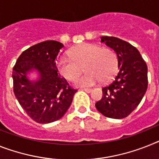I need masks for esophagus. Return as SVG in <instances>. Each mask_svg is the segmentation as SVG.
Returning a JSON list of instances; mask_svg holds the SVG:
<instances>
[{"label": "esophagus", "instance_id": "esophagus-1", "mask_svg": "<svg viewBox=\"0 0 159 159\" xmlns=\"http://www.w3.org/2000/svg\"><path fill=\"white\" fill-rule=\"evenodd\" d=\"M83 90H85L86 92H87V93H90V92L92 91V89H90V88H86V89H83Z\"/></svg>", "mask_w": 159, "mask_h": 159}]
</instances>
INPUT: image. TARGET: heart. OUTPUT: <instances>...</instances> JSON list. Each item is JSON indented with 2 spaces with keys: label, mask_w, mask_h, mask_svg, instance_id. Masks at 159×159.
<instances>
[{
  "label": "heart",
  "mask_w": 159,
  "mask_h": 159,
  "mask_svg": "<svg viewBox=\"0 0 159 159\" xmlns=\"http://www.w3.org/2000/svg\"><path fill=\"white\" fill-rule=\"evenodd\" d=\"M70 58H61L57 68L64 78L75 81L85 68L86 73L76 82L77 86H92L101 82L107 83L112 79L119 69L117 54L111 48L93 43H85L69 52Z\"/></svg>",
  "instance_id": "obj_1"
}]
</instances>
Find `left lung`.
<instances>
[{"instance_id": "1", "label": "left lung", "mask_w": 159, "mask_h": 159, "mask_svg": "<svg viewBox=\"0 0 159 159\" xmlns=\"http://www.w3.org/2000/svg\"><path fill=\"white\" fill-rule=\"evenodd\" d=\"M101 42L117 54L119 72L112 82L102 87V97L95 107L104 116L123 119L139 105L146 92L147 65L139 51L129 43L112 36L101 37Z\"/></svg>"}]
</instances>
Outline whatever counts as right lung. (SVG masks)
Listing matches in <instances>:
<instances>
[{"label":"right lung","instance_id":"1","mask_svg":"<svg viewBox=\"0 0 159 159\" xmlns=\"http://www.w3.org/2000/svg\"><path fill=\"white\" fill-rule=\"evenodd\" d=\"M63 47L55 40L37 43L20 55L13 69L16 98L26 114L39 124H48L61 119L77 91L58 73L55 60ZM33 69L39 73L35 81L27 77Z\"/></svg>","mask_w":159,"mask_h":159}]
</instances>
